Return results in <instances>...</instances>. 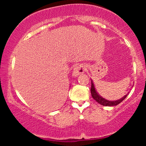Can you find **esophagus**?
I'll use <instances>...</instances> for the list:
<instances>
[{"label": "esophagus", "instance_id": "1", "mask_svg": "<svg viewBox=\"0 0 146 146\" xmlns=\"http://www.w3.org/2000/svg\"><path fill=\"white\" fill-rule=\"evenodd\" d=\"M86 68H85L83 64H78L76 65L73 68V76H78V75L84 73V72L85 71Z\"/></svg>", "mask_w": 146, "mask_h": 146}]
</instances>
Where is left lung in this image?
<instances>
[{
	"label": "left lung",
	"instance_id": "obj_1",
	"mask_svg": "<svg viewBox=\"0 0 146 146\" xmlns=\"http://www.w3.org/2000/svg\"><path fill=\"white\" fill-rule=\"evenodd\" d=\"M90 93H91L92 97H93V98L94 99L95 101L98 102L100 104L105 106H113L118 105L119 104L121 103L123 100H125V98H126L127 95H128V94L125 95L124 97H123V98L120 99V100H117V101H114V102L108 101V100H105V99L102 98V97H100V95L98 94V93H97L96 90H95L94 84H93V83L92 82H91V87H90Z\"/></svg>",
	"mask_w": 146,
	"mask_h": 146
}]
</instances>
